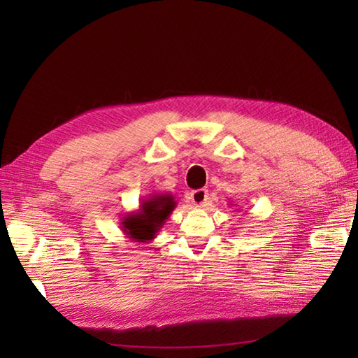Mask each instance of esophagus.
Returning a JSON list of instances; mask_svg holds the SVG:
<instances>
[{"label":"esophagus","instance_id":"34e87169","mask_svg":"<svg viewBox=\"0 0 358 358\" xmlns=\"http://www.w3.org/2000/svg\"><path fill=\"white\" fill-rule=\"evenodd\" d=\"M189 199L194 205H199V207H201V205L207 202L208 191L207 189H194L189 192Z\"/></svg>","mask_w":358,"mask_h":358}]
</instances>
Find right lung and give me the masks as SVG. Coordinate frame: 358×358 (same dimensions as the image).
<instances>
[{
  "instance_id": "right-lung-1",
  "label": "right lung",
  "mask_w": 358,
  "mask_h": 358,
  "mask_svg": "<svg viewBox=\"0 0 358 358\" xmlns=\"http://www.w3.org/2000/svg\"><path fill=\"white\" fill-rule=\"evenodd\" d=\"M177 207L172 194H151L141 202L137 211L124 215L121 220V230L134 243H150L164 226L173 208Z\"/></svg>"
}]
</instances>
